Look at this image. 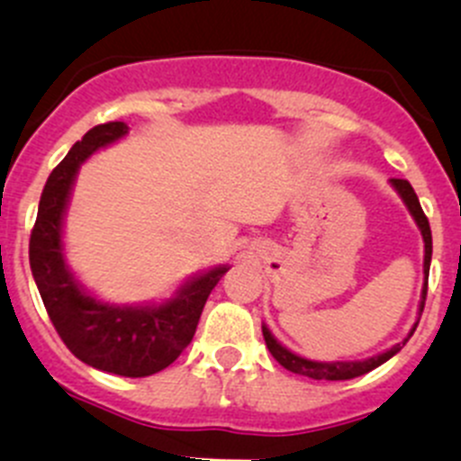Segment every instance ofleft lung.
Masks as SVG:
<instances>
[{"instance_id":"8db88e82","label":"left lung","mask_w":461,"mask_h":461,"mask_svg":"<svg viewBox=\"0 0 461 461\" xmlns=\"http://www.w3.org/2000/svg\"><path fill=\"white\" fill-rule=\"evenodd\" d=\"M390 182H392V186L396 189V194L401 195V200L405 203L408 212L412 213L414 222H417V227L421 230V236H423V249H426V254H423V275H426V281H423L421 303H419V315H421L423 306H426L428 272H430V258H432L430 222H428L426 213H423L421 204H419V198H417V194H414L412 185H410L408 180H396V177H392ZM417 324H419V321H417ZM417 324L412 326V330H410L408 338H405L403 342L394 344L392 349L383 351V354L372 356V358H367V360H338V363H320V360H308V358H302V356L293 354L290 349H285L284 344L276 342V338L270 333V329H267L266 324H263V338H266V344H267V349H270L272 358H275L276 363L281 365V367L288 369V372L299 374V376H308V378H312V381H349V378L363 376V374H367V372H372V369L381 367V365L387 363L392 356L399 354V351L405 347V342L412 338Z\"/></svg>"}]
</instances>
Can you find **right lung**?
Masks as SVG:
<instances>
[{
  "instance_id": "add662e5",
  "label": "right lung",
  "mask_w": 461,
  "mask_h": 461,
  "mask_svg": "<svg viewBox=\"0 0 461 461\" xmlns=\"http://www.w3.org/2000/svg\"><path fill=\"white\" fill-rule=\"evenodd\" d=\"M128 135L123 122L94 126L71 146L40 195L38 218L29 240V261L49 320L67 349L94 369L144 378L167 369L194 339L209 293L230 270L212 267L191 276L171 299L146 306H114L89 294L65 263L62 218L80 164L98 149Z\"/></svg>"
}]
</instances>
